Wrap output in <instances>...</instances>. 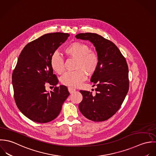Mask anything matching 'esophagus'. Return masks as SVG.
<instances>
[{
  "instance_id": "esophagus-1",
  "label": "esophagus",
  "mask_w": 156,
  "mask_h": 156,
  "mask_svg": "<svg viewBox=\"0 0 156 156\" xmlns=\"http://www.w3.org/2000/svg\"><path fill=\"white\" fill-rule=\"evenodd\" d=\"M68 90L70 92V94H73V93H74L76 91V90L75 89H73L72 87H68Z\"/></svg>"
}]
</instances>
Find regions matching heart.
Here are the masks:
<instances>
[{"label":"heart","mask_w":156,"mask_h":156,"mask_svg":"<svg viewBox=\"0 0 156 156\" xmlns=\"http://www.w3.org/2000/svg\"><path fill=\"white\" fill-rule=\"evenodd\" d=\"M65 54L76 59L75 69L73 72L64 73L61 78L62 84L70 87L79 86L86 79V74L92 75L96 70L99 59L98 54L90 49L88 44L80 41H75L68 45L64 49ZM51 66L54 71L62 74L64 71V60L57 52H54L50 60Z\"/></svg>","instance_id":"1"}]
</instances>
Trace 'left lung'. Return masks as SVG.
I'll use <instances>...</instances> for the list:
<instances>
[{
    "label": "left lung",
    "instance_id": "left-lung-1",
    "mask_svg": "<svg viewBox=\"0 0 156 156\" xmlns=\"http://www.w3.org/2000/svg\"><path fill=\"white\" fill-rule=\"evenodd\" d=\"M77 39L94 44L99 62L91 78L96 93L80 90L83 100L79 104L81 113L94 122L106 121L119 109L129 89L128 67L124 57L111 41L91 32L80 33Z\"/></svg>",
    "mask_w": 156,
    "mask_h": 156
}]
</instances>
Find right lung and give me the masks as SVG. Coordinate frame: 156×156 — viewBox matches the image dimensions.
Listing matches in <instances>:
<instances>
[{"mask_svg":"<svg viewBox=\"0 0 156 156\" xmlns=\"http://www.w3.org/2000/svg\"><path fill=\"white\" fill-rule=\"evenodd\" d=\"M70 35L54 32L44 34L28 43L22 51L12 75L14 96L20 111L38 123H47L60 114L69 95L66 86H56L58 80L53 73L52 55ZM56 87L47 93L45 85Z\"/></svg>","mask_w":156,"mask_h":156,"instance_id":"obj_1","label":"right lung"}]
</instances>
